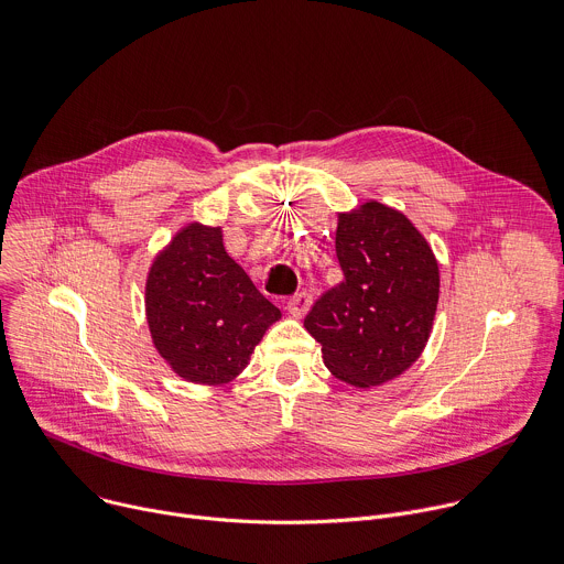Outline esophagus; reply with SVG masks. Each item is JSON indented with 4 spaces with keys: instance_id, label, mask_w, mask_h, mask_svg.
Returning a JSON list of instances; mask_svg holds the SVG:
<instances>
[{
    "instance_id": "esophagus-1",
    "label": "esophagus",
    "mask_w": 564,
    "mask_h": 564,
    "mask_svg": "<svg viewBox=\"0 0 564 564\" xmlns=\"http://www.w3.org/2000/svg\"><path fill=\"white\" fill-rule=\"evenodd\" d=\"M311 304H313V297L308 295V293H297V295H293L289 302H286V311L293 315V317H304L306 313H308V308H311Z\"/></svg>"
}]
</instances>
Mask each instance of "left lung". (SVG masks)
Here are the masks:
<instances>
[{"instance_id":"left-lung-1","label":"left lung","mask_w":564,"mask_h":564,"mask_svg":"<svg viewBox=\"0 0 564 564\" xmlns=\"http://www.w3.org/2000/svg\"><path fill=\"white\" fill-rule=\"evenodd\" d=\"M345 280L304 317L330 376L356 389L402 376L424 351L440 295L437 260L398 208L378 199L337 213Z\"/></svg>"}]
</instances>
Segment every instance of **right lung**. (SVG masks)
Returning a JSON list of instances; mask_svg holds the SVG:
<instances>
[{
    "label": "right lung",
    "instance_id": "right-lung-1",
    "mask_svg": "<svg viewBox=\"0 0 564 564\" xmlns=\"http://www.w3.org/2000/svg\"><path fill=\"white\" fill-rule=\"evenodd\" d=\"M221 238V227L188 221L158 251L144 284L155 351L175 376L208 387L234 382L282 317Z\"/></svg>",
    "mask_w": 564,
    "mask_h": 564
}]
</instances>
